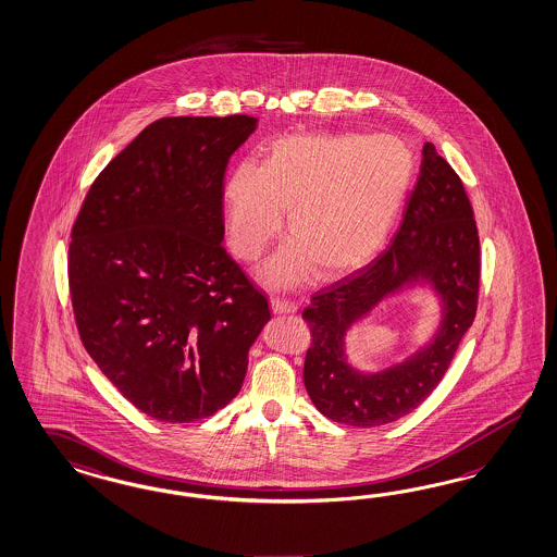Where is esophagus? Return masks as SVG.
<instances>
[{
    "instance_id": "obj_1",
    "label": "esophagus",
    "mask_w": 557,
    "mask_h": 557,
    "mask_svg": "<svg viewBox=\"0 0 557 557\" xmlns=\"http://www.w3.org/2000/svg\"><path fill=\"white\" fill-rule=\"evenodd\" d=\"M271 305L274 313H295L299 309V302L286 297H272Z\"/></svg>"
}]
</instances>
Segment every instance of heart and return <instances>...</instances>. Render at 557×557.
Here are the masks:
<instances>
[{"mask_svg":"<svg viewBox=\"0 0 557 557\" xmlns=\"http://www.w3.org/2000/svg\"><path fill=\"white\" fill-rule=\"evenodd\" d=\"M414 157L395 136L354 132L288 134L271 143L264 162H238L223 185L227 236L252 262L281 234L290 239L264 276L301 283L315 269L337 278L379 255L411 189Z\"/></svg>","mask_w":557,"mask_h":557,"instance_id":"obj_1","label":"heart"}]
</instances>
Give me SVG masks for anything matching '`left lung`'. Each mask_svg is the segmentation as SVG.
<instances>
[{
	"label": "left lung",
	"instance_id": "8db88e82",
	"mask_svg": "<svg viewBox=\"0 0 557 557\" xmlns=\"http://www.w3.org/2000/svg\"><path fill=\"white\" fill-rule=\"evenodd\" d=\"M425 275L445 301L436 339L411 361L379 375H360L343 358V335L384 294ZM480 238L474 209L458 173L433 144L393 242L360 271L325 286L302 309L311 330L302 381L313 405L335 423L376 428L414 411L444 379L461 337L476 318Z\"/></svg>",
	"mask_w": 557,
	"mask_h": 557
}]
</instances>
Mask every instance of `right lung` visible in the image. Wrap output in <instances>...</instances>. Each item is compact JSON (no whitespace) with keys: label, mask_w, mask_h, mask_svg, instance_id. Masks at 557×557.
<instances>
[{"label":"right lung","mask_w":557,"mask_h":557,"mask_svg":"<svg viewBox=\"0 0 557 557\" xmlns=\"http://www.w3.org/2000/svg\"><path fill=\"white\" fill-rule=\"evenodd\" d=\"M250 115L162 117L97 175L73 223L69 290L87 354L162 423L218 413L271 319L225 252L223 175Z\"/></svg>","instance_id":"add662e5"}]
</instances>
